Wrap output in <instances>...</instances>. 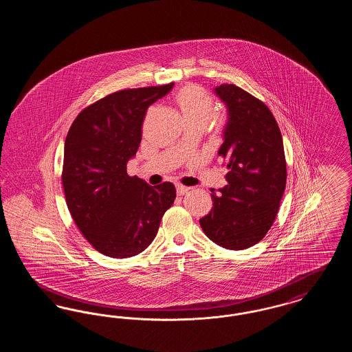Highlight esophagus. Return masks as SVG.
<instances>
[{
    "mask_svg": "<svg viewBox=\"0 0 352 352\" xmlns=\"http://www.w3.org/2000/svg\"><path fill=\"white\" fill-rule=\"evenodd\" d=\"M188 187H186V186H182V184H177V194L178 195H184V194H187L188 192Z\"/></svg>",
    "mask_w": 352,
    "mask_h": 352,
    "instance_id": "esophagus-1",
    "label": "esophagus"
}]
</instances>
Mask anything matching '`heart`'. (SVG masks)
<instances>
[{"label":"heart","instance_id":"heart-1","mask_svg":"<svg viewBox=\"0 0 352 352\" xmlns=\"http://www.w3.org/2000/svg\"><path fill=\"white\" fill-rule=\"evenodd\" d=\"M175 104L186 126L195 125L203 129L217 115L214 98L199 85H188L179 91L175 96Z\"/></svg>","mask_w":352,"mask_h":352}]
</instances>
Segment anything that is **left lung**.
Wrapping results in <instances>:
<instances>
[{"instance_id":"8db88e82","label":"left lung","mask_w":352,"mask_h":352,"mask_svg":"<svg viewBox=\"0 0 352 352\" xmlns=\"http://www.w3.org/2000/svg\"><path fill=\"white\" fill-rule=\"evenodd\" d=\"M215 91L230 115L218 151L228 184L212 191V210L199 223L215 244L240 251L261 241L277 217L287 177L284 142L265 102L234 84Z\"/></svg>"}]
</instances>
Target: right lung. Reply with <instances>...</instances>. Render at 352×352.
Wrapping results in <instances>:
<instances>
[{
    "label": "right lung",
    "instance_id": "obj_1",
    "mask_svg": "<svg viewBox=\"0 0 352 352\" xmlns=\"http://www.w3.org/2000/svg\"><path fill=\"white\" fill-rule=\"evenodd\" d=\"M174 83L129 88L85 107L69 126L62 168L68 211L85 240L113 258L145 251L175 199V187H155L126 173L148 108Z\"/></svg>",
    "mask_w": 352,
    "mask_h": 352
}]
</instances>
